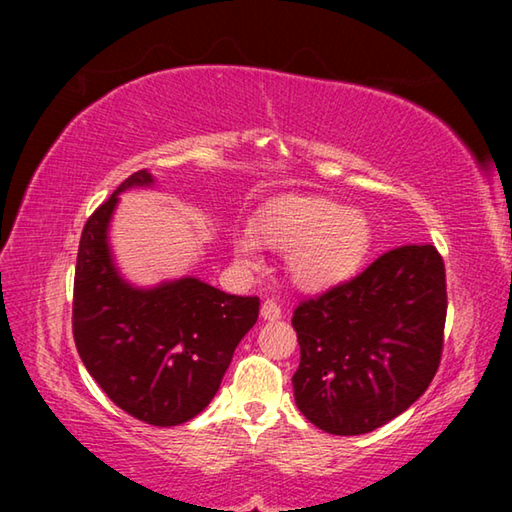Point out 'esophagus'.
<instances>
[{
    "label": "esophagus",
    "mask_w": 512,
    "mask_h": 512,
    "mask_svg": "<svg viewBox=\"0 0 512 512\" xmlns=\"http://www.w3.org/2000/svg\"><path fill=\"white\" fill-rule=\"evenodd\" d=\"M262 319L264 321H277V319H281V308H279L277 301L266 299L262 303Z\"/></svg>",
    "instance_id": "1"
}]
</instances>
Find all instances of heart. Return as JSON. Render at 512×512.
I'll use <instances>...</instances> for the list:
<instances>
[{
    "label": "heart",
    "instance_id": "heart-1",
    "mask_svg": "<svg viewBox=\"0 0 512 512\" xmlns=\"http://www.w3.org/2000/svg\"><path fill=\"white\" fill-rule=\"evenodd\" d=\"M255 237L288 255V273L306 292H325L350 281L372 248V222L358 209L319 195L288 193L270 200L255 217ZM239 264H259V244L242 233L233 239Z\"/></svg>",
    "mask_w": 512,
    "mask_h": 512
}]
</instances>
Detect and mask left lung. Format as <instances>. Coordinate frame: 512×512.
<instances>
[{
	"instance_id": "obj_1",
	"label": "left lung",
	"mask_w": 512,
	"mask_h": 512,
	"mask_svg": "<svg viewBox=\"0 0 512 512\" xmlns=\"http://www.w3.org/2000/svg\"><path fill=\"white\" fill-rule=\"evenodd\" d=\"M447 277L436 246H400L292 317L295 402L314 427L361 436L407 411L438 372Z\"/></svg>"
}]
</instances>
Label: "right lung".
Wrapping results in <instances>:
<instances>
[{"label":"right lung","instance_id":"add662e5","mask_svg":"<svg viewBox=\"0 0 512 512\" xmlns=\"http://www.w3.org/2000/svg\"><path fill=\"white\" fill-rule=\"evenodd\" d=\"M154 182L147 169L136 171L85 222L72 332L85 369L114 405L154 427H176L217 394L259 317V299L226 295L198 277L140 288L121 275L110 248L118 195Z\"/></svg>","mask_w":512,"mask_h":512}]
</instances>
